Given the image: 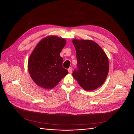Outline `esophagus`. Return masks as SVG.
Instances as JSON below:
<instances>
[{
    "label": "esophagus",
    "instance_id": "esophagus-1",
    "mask_svg": "<svg viewBox=\"0 0 134 134\" xmlns=\"http://www.w3.org/2000/svg\"><path fill=\"white\" fill-rule=\"evenodd\" d=\"M68 71L69 72V73L71 74L72 72V68L71 67H69L68 69Z\"/></svg>",
    "mask_w": 134,
    "mask_h": 134
}]
</instances>
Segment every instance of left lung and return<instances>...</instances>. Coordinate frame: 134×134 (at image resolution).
Listing matches in <instances>:
<instances>
[{
    "instance_id": "8db88e82",
    "label": "left lung",
    "mask_w": 134,
    "mask_h": 134,
    "mask_svg": "<svg viewBox=\"0 0 134 134\" xmlns=\"http://www.w3.org/2000/svg\"><path fill=\"white\" fill-rule=\"evenodd\" d=\"M72 42L76 49L78 67L72 72L74 78L86 91L98 88L104 83L108 74L107 54L92 40L74 39Z\"/></svg>"
}]
</instances>
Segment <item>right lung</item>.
<instances>
[{
    "label": "right lung",
    "instance_id": "1",
    "mask_svg": "<svg viewBox=\"0 0 134 134\" xmlns=\"http://www.w3.org/2000/svg\"><path fill=\"white\" fill-rule=\"evenodd\" d=\"M66 43L64 38L50 35L36 46L29 58L28 70L36 85L51 89L67 75L68 71L63 68V59L60 55Z\"/></svg>",
    "mask_w": 134,
    "mask_h": 134
}]
</instances>
